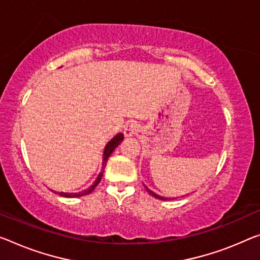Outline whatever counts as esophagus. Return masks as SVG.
I'll return each instance as SVG.
<instances>
[{
    "label": "esophagus",
    "instance_id": "esophagus-1",
    "mask_svg": "<svg viewBox=\"0 0 260 260\" xmlns=\"http://www.w3.org/2000/svg\"><path fill=\"white\" fill-rule=\"evenodd\" d=\"M139 131V125L137 124L136 122H130V123H126V125L124 126V136L126 138L129 137H133L136 134H137Z\"/></svg>",
    "mask_w": 260,
    "mask_h": 260
}]
</instances>
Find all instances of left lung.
<instances>
[{
	"instance_id": "left-lung-1",
	"label": "left lung",
	"mask_w": 260,
	"mask_h": 260,
	"mask_svg": "<svg viewBox=\"0 0 260 260\" xmlns=\"http://www.w3.org/2000/svg\"><path fill=\"white\" fill-rule=\"evenodd\" d=\"M144 187H145V189H146L147 191H149V194H151V195H152V197H154L155 199H159V200H164V201H165V200H169V198H164V197H160V195L155 194V193H154V191H152V190H151V189H149V188H147V187H146V186H144Z\"/></svg>"
}]
</instances>
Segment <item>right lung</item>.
I'll use <instances>...</instances> for the list:
<instances>
[{
    "label": "right lung",
    "instance_id": "add662e5",
    "mask_svg": "<svg viewBox=\"0 0 260 260\" xmlns=\"http://www.w3.org/2000/svg\"><path fill=\"white\" fill-rule=\"evenodd\" d=\"M123 138H124V135L123 134H117L116 136L113 139H110L109 142L105 147V150H103V159H102V171L100 172V174L98 175L96 180L94 181L93 185H91L88 189L83 190V191H79V193H63V191H58L59 195H61V197H65V198H79V197H83V195H87L91 193L95 189V187H96L100 181H101L102 179V175H103V170H105V167L107 165V161H108V158L110 157V154L113 153V151L116 149V147L119 145V143L123 141ZM57 193V191H55Z\"/></svg>",
    "mask_w": 260,
    "mask_h": 260
}]
</instances>
